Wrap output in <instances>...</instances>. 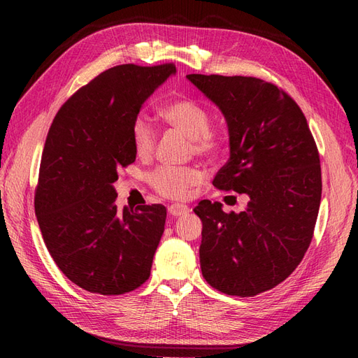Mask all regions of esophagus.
<instances>
[{
  "label": "esophagus",
  "mask_w": 358,
  "mask_h": 358,
  "mask_svg": "<svg viewBox=\"0 0 358 358\" xmlns=\"http://www.w3.org/2000/svg\"><path fill=\"white\" fill-rule=\"evenodd\" d=\"M169 213L171 215V216H180V215H185V213H188L189 212V208L187 204H179V203H175V204H171V206H169Z\"/></svg>",
  "instance_id": "1"
}]
</instances>
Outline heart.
<instances>
[{"instance_id":"1","label":"heart","mask_w":358,"mask_h":358,"mask_svg":"<svg viewBox=\"0 0 358 358\" xmlns=\"http://www.w3.org/2000/svg\"><path fill=\"white\" fill-rule=\"evenodd\" d=\"M162 121L189 138L191 152L203 158H215L221 152L224 138L220 131L210 128V113L200 103L180 99L166 104L159 110ZM131 142L138 158L152 155L157 133L146 117L138 116L131 125ZM148 180L159 196L167 199H185L189 191L203 180V173L196 167L162 166L149 173Z\"/></svg>"}]
</instances>
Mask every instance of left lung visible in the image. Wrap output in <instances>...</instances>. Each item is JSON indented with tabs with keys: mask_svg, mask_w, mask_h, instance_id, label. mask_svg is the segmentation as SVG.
<instances>
[{
	"mask_svg": "<svg viewBox=\"0 0 358 358\" xmlns=\"http://www.w3.org/2000/svg\"><path fill=\"white\" fill-rule=\"evenodd\" d=\"M220 107L230 158L213 187L246 194L239 213L201 200L200 266L224 294L252 297L285 280L310 245L321 201L315 140L299 104L276 85L245 76L188 74Z\"/></svg>",
	"mask_w": 358,
	"mask_h": 358,
	"instance_id": "obj_1",
	"label": "left lung"
}]
</instances>
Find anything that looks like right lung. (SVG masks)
Listing matches in <instances>:
<instances>
[{
	"label": "right lung",
	"mask_w": 358,
	"mask_h": 358,
	"mask_svg": "<svg viewBox=\"0 0 358 358\" xmlns=\"http://www.w3.org/2000/svg\"><path fill=\"white\" fill-rule=\"evenodd\" d=\"M173 73V64L106 70L61 106L49 128L37 221L61 272L95 294H125L149 279L166 208L119 210L113 182L119 169L136 161L131 125L142 104Z\"/></svg>",
	"instance_id": "right-lung-1"
}]
</instances>
